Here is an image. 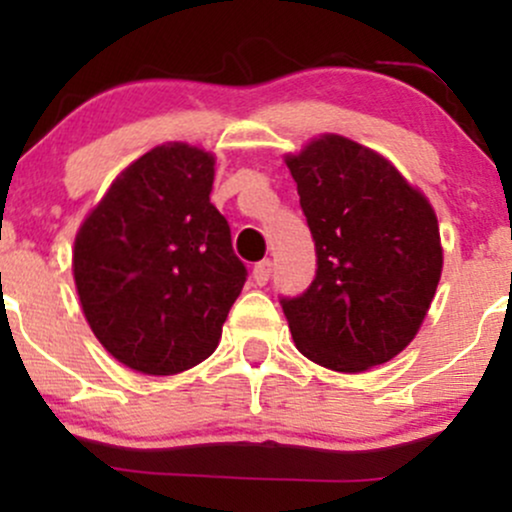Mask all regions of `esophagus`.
I'll return each mask as SVG.
<instances>
[{
  "label": "esophagus",
  "instance_id": "obj_1",
  "mask_svg": "<svg viewBox=\"0 0 512 512\" xmlns=\"http://www.w3.org/2000/svg\"><path fill=\"white\" fill-rule=\"evenodd\" d=\"M269 276H272V262L269 260L257 262L255 269H252V279H255V284L264 286L269 281Z\"/></svg>",
  "mask_w": 512,
  "mask_h": 512
}]
</instances>
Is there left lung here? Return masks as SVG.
Segmentation results:
<instances>
[{"label":"left lung","mask_w":512,"mask_h":512,"mask_svg":"<svg viewBox=\"0 0 512 512\" xmlns=\"http://www.w3.org/2000/svg\"><path fill=\"white\" fill-rule=\"evenodd\" d=\"M315 243V279L281 296L298 351L339 373L395 358L419 332L443 269L438 219L397 168L325 134L286 158Z\"/></svg>","instance_id":"obj_1"}]
</instances>
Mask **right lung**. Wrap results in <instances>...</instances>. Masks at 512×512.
Here are the masks:
<instances>
[{"mask_svg":"<svg viewBox=\"0 0 512 512\" xmlns=\"http://www.w3.org/2000/svg\"><path fill=\"white\" fill-rule=\"evenodd\" d=\"M214 156L156 146L120 173L74 243L81 308L105 349L146 375L197 366L219 346L248 269L209 202Z\"/></svg>","mask_w":512,"mask_h":512,"instance_id":"right-lung-1","label":"right lung"}]
</instances>
